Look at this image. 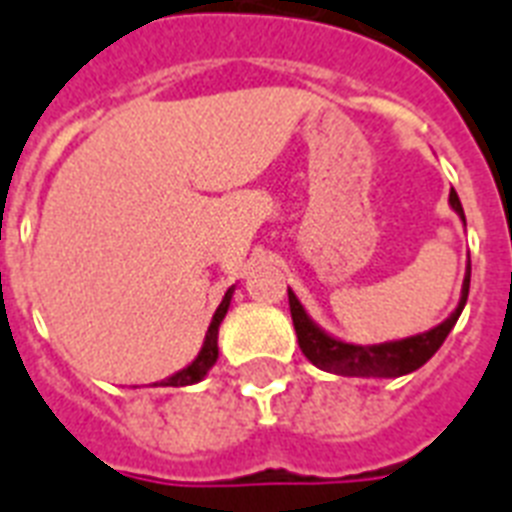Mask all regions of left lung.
Masks as SVG:
<instances>
[{"instance_id": "left-lung-1", "label": "left lung", "mask_w": 512, "mask_h": 512, "mask_svg": "<svg viewBox=\"0 0 512 512\" xmlns=\"http://www.w3.org/2000/svg\"><path fill=\"white\" fill-rule=\"evenodd\" d=\"M449 205L451 211L457 213L462 224H465V211H462V202H459L454 189L449 194ZM467 293H470V264L465 269L457 310L451 312L449 318L438 323L435 328H430V331H425V334L406 336V339H395V342L382 344H352L331 336L307 315V310L301 307V301L296 299V293L291 288H288V304H291V318L293 328H296V336H299V347L310 363L339 376L392 379V376H403L417 371V368H422L427 360L433 358L435 352L441 350V344L446 342V336H449L451 328L457 326L459 315L465 310Z\"/></svg>"}]
</instances>
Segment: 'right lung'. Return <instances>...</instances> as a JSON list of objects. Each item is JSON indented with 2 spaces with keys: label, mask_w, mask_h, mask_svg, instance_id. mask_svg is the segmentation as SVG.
I'll use <instances>...</instances> for the list:
<instances>
[{
  "label": "right lung",
  "mask_w": 512,
  "mask_h": 512,
  "mask_svg": "<svg viewBox=\"0 0 512 512\" xmlns=\"http://www.w3.org/2000/svg\"><path fill=\"white\" fill-rule=\"evenodd\" d=\"M232 293H235V285H232V288L224 293L219 310L213 312L211 326H208V331H205V342H202L200 352H197V358H194L186 368L176 371L173 376L162 379L160 382L162 387H186V384H197V382H202L205 376H208V371H211L213 366H216V360H219V326H221V320L227 318Z\"/></svg>",
  "instance_id": "obj_1"
}]
</instances>
